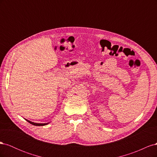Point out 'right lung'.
Masks as SVG:
<instances>
[{
  "instance_id": "1",
  "label": "right lung",
  "mask_w": 157,
  "mask_h": 157,
  "mask_svg": "<svg viewBox=\"0 0 157 157\" xmlns=\"http://www.w3.org/2000/svg\"><path fill=\"white\" fill-rule=\"evenodd\" d=\"M26 120V119H25ZM28 122H29L30 124H33V125H35V126H44V125H46V124H48L49 122H48V123H44V124H40V123H35V122H31V121H28V120H26Z\"/></svg>"
}]
</instances>
